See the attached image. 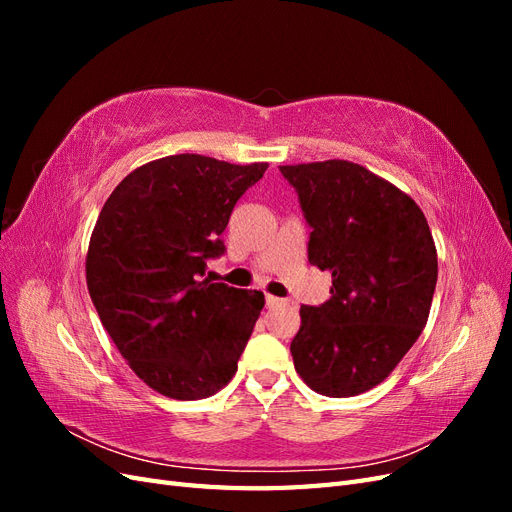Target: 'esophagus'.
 Segmentation results:
<instances>
[{"label":"esophagus","instance_id":"esophagus-1","mask_svg":"<svg viewBox=\"0 0 512 512\" xmlns=\"http://www.w3.org/2000/svg\"><path fill=\"white\" fill-rule=\"evenodd\" d=\"M277 305H288L286 299H277L273 294H267V307H277Z\"/></svg>","mask_w":512,"mask_h":512}]
</instances>
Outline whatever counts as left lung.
Listing matches in <instances>:
<instances>
[{"mask_svg": "<svg viewBox=\"0 0 512 512\" xmlns=\"http://www.w3.org/2000/svg\"><path fill=\"white\" fill-rule=\"evenodd\" d=\"M280 170L312 226L307 258L333 277L327 303L301 307L290 344L294 369L320 395H361L389 378L427 324L436 243L421 207L361 164Z\"/></svg>", "mask_w": 512, "mask_h": 512, "instance_id": "left-lung-1", "label": "left lung"}]
</instances>
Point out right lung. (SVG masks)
<instances>
[{"mask_svg":"<svg viewBox=\"0 0 512 512\" xmlns=\"http://www.w3.org/2000/svg\"><path fill=\"white\" fill-rule=\"evenodd\" d=\"M267 162L179 153L134 168L104 203L89 239V297L130 369L149 389L192 401L232 380L265 307L260 290L203 280L207 258Z\"/></svg>","mask_w":512,"mask_h":512,"instance_id":"right-lung-1","label":"right lung"}]
</instances>
